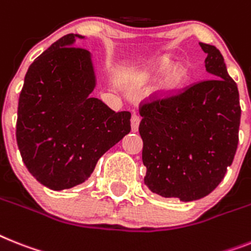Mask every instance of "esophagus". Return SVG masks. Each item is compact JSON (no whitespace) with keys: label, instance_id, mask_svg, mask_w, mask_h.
I'll use <instances>...</instances> for the list:
<instances>
[{"label":"esophagus","instance_id":"esophagus-1","mask_svg":"<svg viewBox=\"0 0 251 251\" xmlns=\"http://www.w3.org/2000/svg\"><path fill=\"white\" fill-rule=\"evenodd\" d=\"M138 126H140V117L137 114H133L132 118H130V128H132V132H137Z\"/></svg>","mask_w":251,"mask_h":251}]
</instances>
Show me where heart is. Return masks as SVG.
Instances as JSON below:
<instances>
[{"label": "heart", "mask_w": 251, "mask_h": 251, "mask_svg": "<svg viewBox=\"0 0 251 251\" xmlns=\"http://www.w3.org/2000/svg\"><path fill=\"white\" fill-rule=\"evenodd\" d=\"M154 75L163 76L158 95L171 97L182 90L187 80V69L182 64H172L171 59H161L154 65Z\"/></svg>", "instance_id": "b5f03b06"}]
</instances>
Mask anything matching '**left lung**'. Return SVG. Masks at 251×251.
I'll return each instance as SVG.
<instances>
[{
  "label": "left lung",
  "mask_w": 251,
  "mask_h": 251,
  "mask_svg": "<svg viewBox=\"0 0 251 251\" xmlns=\"http://www.w3.org/2000/svg\"><path fill=\"white\" fill-rule=\"evenodd\" d=\"M212 79L141 106L145 185L163 198L194 201L225 178L239 144V90L219 50L200 42Z\"/></svg>",
  "instance_id": "left-lung-1"
}]
</instances>
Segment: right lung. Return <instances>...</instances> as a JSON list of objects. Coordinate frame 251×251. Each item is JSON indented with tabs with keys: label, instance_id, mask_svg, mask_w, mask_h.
Wrapping results in <instances>:
<instances>
[{
	"label": "right lung",
	"instance_id": "add662e5",
	"mask_svg": "<svg viewBox=\"0 0 251 251\" xmlns=\"http://www.w3.org/2000/svg\"><path fill=\"white\" fill-rule=\"evenodd\" d=\"M66 34L39 55L20 92L16 141L29 173L60 191L83 183L99 159L130 132V113L91 96L92 56Z\"/></svg>",
	"mask_w": 251,
	"mask_h": 251
}]
</instances>
